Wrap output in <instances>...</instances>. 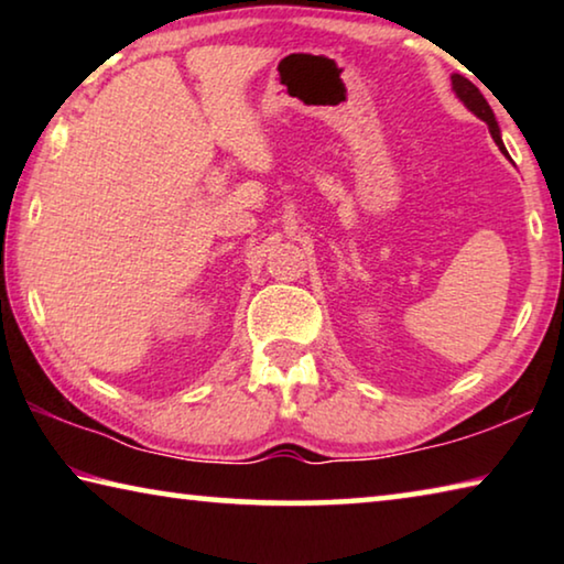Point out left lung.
Wrapping results in <instances>:
<instances>
[{"label": "left lung", "mask_w": 564, "mask_h": 564, "mask_svg": "<svg viewBox=\"0 0 564 564\" xmlns=\"http://www.w3.org/2000/svg\"><path fill=\"white\" fill-rule=\"evenodd\" d=\"M451 79H453V91H455V97L460 99V101L465 104V107L475 113L477 119H482L485 123H488V129H490V133H492L495 144H498L502 154L508 156V151H505V144H502V137H500V127H498V121H495V113H492V109H490V104L485 101V97L480 94V89H477L473 82H467L465 76H460V74H453Z\"/></svg>", "instance_id": "1"}]
</instances>
